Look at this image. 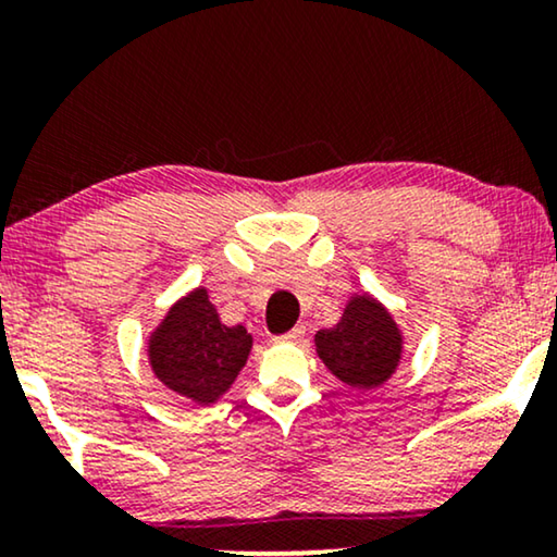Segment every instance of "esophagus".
<instances>
[{"mask_svg": "<svg viewBox=\"0 0 557 557\" xmlns=\"http://www.w3.org/2000/svg\"><path fill=\"white\" fill-rule=\"evenodd\" d=\"M304 337H307V326L299 324V326H294L292 332H286V334H281V337H276V342H284V345H299Z\"/></svg>", "mask_w": 557, "mask_h": 557, "instance_id": "obj_1", "label": "esophagus"}]
</instances>
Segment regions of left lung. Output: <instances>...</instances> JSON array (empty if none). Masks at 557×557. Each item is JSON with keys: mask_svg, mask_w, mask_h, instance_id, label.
I'll return each mask as SVG.
<instances>
[{"mask_svg": "<svg viewBox=\"0 0 557 557\" xmlns=\"http://www.w3.org/2000/svg\"><path fill=\"white\" fill-rule=\"evenodd\" d=\"M317 355L330 372L349 387L383 385L398 370L403 334L383 304L370 294L352 296L332 330L314 334Z\"/></svg>", "mask_w": 557, "mask_h": 557, "instance_id": "left-lung-1", "label": "left lung"}]
</instances>
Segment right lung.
<instances>
[{
  "instance_id": "add662e5",
  "label": "right lung",
  "mask_w": 557,
  "mask_h": 557,
  "mask_svg": "<svg viewBox=\"0 0 557 557\" xmlns=\"http://www.w3.org/2000/svg\"><path fill=\"white\" fill-rule=\"evenodd\" d=\"M253 337L246 326H225L208 288H195L166 311L149 337V364L170 391L210 406L235 383Z\"/></svg>"
}]
</instances>
